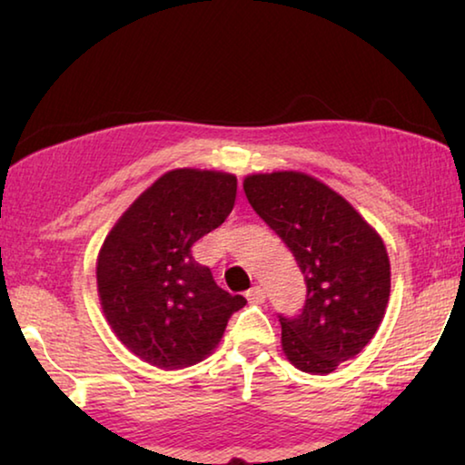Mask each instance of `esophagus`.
I'll use <instances>...</instances> for the list:
<instances>
[{"label":"esophagus","mask_w":465,"mask_h":465,"mask_svg":"<svg viewBox=\"0 0 465 465\" xmlns=\"http://www.w3.org/2000/svg\"><path fill=\"white\" fill-rule=\"evenodd\" d=\"M246 297H248L250 303H262L266 295H264V289L256 285V287H252V289L248 291Z\"/></svg>","instance_id":"esophagus-1"}]
</instances>
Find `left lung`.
<instances>
[{
  "label": "left lung",
  "mask_w": 465,
  "mask_h": 465,
  "mask_svg": "<svg viewBox=\"0 0 465 465\" xmlns=\"http://www.w3.org/2000/svg\"><path fill=\"white\" fill-rule=\"evenodd\" d=\"M243 193L293 252L308 287L302 312L279 316L282 351L305 373H332L365 349L383 320V242L341 194L302 172L248 176Z\"/></svg>",
  "instance_id": "8db88e82"
}]
</instances>
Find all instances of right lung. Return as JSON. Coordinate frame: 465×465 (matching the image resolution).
Segmentation results:
<instances>
[{
	"label": "right lung",
	"mask_w": 465,
	"mask_h": 465,
	"mask_svg": "<svg viewBox=\"0 0 465 465\" xmlns=\"http://www.w3.org/2000/svg\"><path fill=\"white\" fill-rule=\"evenodd\" d=\"M238 180L213 170L166 172L124 211L100 250L102 310L119 341L145 363L183 369L215 349L246 305L217 285L191 248L232 213Z\"/></svg>",
	"instance_id": "1"
}]
</instances>
